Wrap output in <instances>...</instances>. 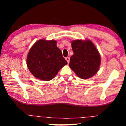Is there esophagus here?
Wrapping results in <instances>:
<instances>
[{
	"label": "esophagus",
	"instance_id": "esophagus-1",
	"mask_svg": "<svg viewBox=\"0 0 126 126\" xmlns=\"http://www.w3.org/2000/svg\"><path fill=\"white\" fill-rule=\"evenodd\" d=\"M65 60H66L67 62H68V63H69V61H70V57H67L65 58Z\"/></svg>",
	"mask_w": 126,
	"mask_h": 126
}]
</instances>
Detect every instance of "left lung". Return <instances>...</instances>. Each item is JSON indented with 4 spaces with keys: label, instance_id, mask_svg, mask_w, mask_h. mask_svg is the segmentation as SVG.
Wrapping results in <instances>:
<instances>
[{
    "label": "left lung",
    "instance_id": "8db88e82",
    "mask_svg": "<svg viewBox=\"0 0 126 126\" xmlns=\"http://www.w3.org/2000/svg\"><path fill=\"white\" fill-rule=\"evenodd\" d=\"M73 55L70 57L69 66L77 76L87 79L97 73L100 65L99 51L90 40L73 41Z\"/></svg>",
    "mask_w": 126,
    "mask_h": 126
}]
</instances>
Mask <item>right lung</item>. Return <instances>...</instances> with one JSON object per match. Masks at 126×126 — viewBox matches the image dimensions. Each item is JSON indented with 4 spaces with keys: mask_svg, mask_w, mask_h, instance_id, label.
I'll return each instance as SVG.
<instances>
[{
    "mask_svg": "<svg viewBox=\"0 0 126 126\" xmlns=\"http://www.w3.org/2000/svg\"><path fill=\"white\" fill-rule=\"evenodd\" d=\"M67 63L54 40L38 41L29 50L27 57V65L31 73L44 81L53 79Z\"/></svg>",
    "mask_w": 126,
    "mask_h": 126,
    "instance_id": "add662e5",
    "label": "right lung"
}]
</instances>
